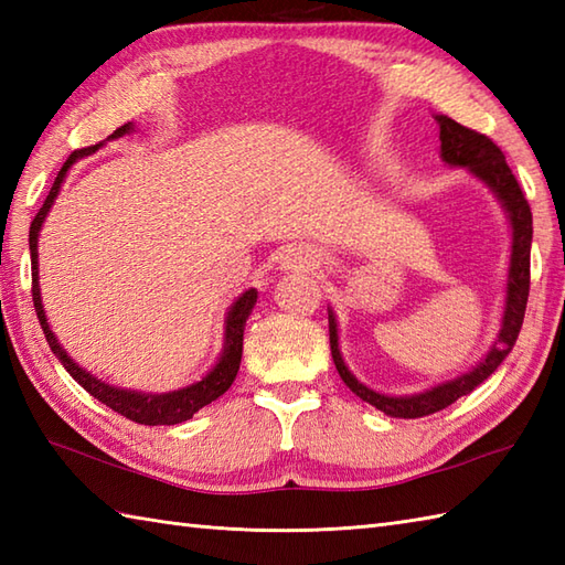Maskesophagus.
I'll list each match as a JSON object with an SVG mask.
<instances>
[{
	"label": "esophagus",
	"mask_w": 565,
	"mask_h": 565,
	"mask_svg": "<svg viewBox=\"0 0 565 565\" xmlns=\"http://www.w3.org/2000/svg\"><path fill=\"white\" fill-rule=\"evenodd\" d=\"M306 264H310V257L306 255V252H301V249H289L281 257V267L284 269H301V267H306Z\"/></svg>",
	"instance_id": "1"
}]
</instances>
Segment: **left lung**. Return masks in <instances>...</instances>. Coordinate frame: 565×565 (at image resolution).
Wrapping results in <instances>:
<instances>
[{
  "instance_id": "8db88e82",
  "label": "left lung",
  "mask_w": 565,
  "mask_h": 565,
  "mask_svg": "<svg viewBox=\"0 0 565 565\" xmlns=\"http://www.w3.org/2000/svg\"><path fill=\"white\" fill-rule=\"evenodd\" d=\"M439 124V140H441V160L451 167H466L473 177L481 179L483 184L493 189V194L500 199L502 209H505L510 227H512V255H510V269H508V296H505V313H502V328L493 350L486 354L481 364H476L468 374L456 376L451 381H444L439 386L415 393V395H383L364 386L356 381L350 369H347L340 340H338V320H334L332 308H328V322H330V350L332 362L338 366L347 388L356 393L364 403L379 407L381 413L391 417H425L431 413H439L444 407L459 401L461 395L471 393L476 386L493 374L502 364L514 342L520 338L526 298H530V249H532V209L526 203L522 189L514 179L512 170L505 162V154L495 146L493 140L483 134L456 124L449 116H435Z\"/></svg>"
}]
</instances>
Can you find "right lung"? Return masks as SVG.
<instances>
[{"mask_svg":"<svg viewBox=\"0 0 565 565\" xmlns=\"http://www.w3.org/2000/svg\"><path fill=\"white\" fill-rule=\"evenodd\" d=\"M130 130H134V124H126L121 128H116L111 138H121V136L130 134ZM99 146H102V142H99ZM99 146L75 150L70 154L67 162L63 164V170L57 172L51 191H47L41 211L35 213V218L31 223L29 249H31V294H33L35 316H39V322H41L47 344H51L53 354L60 359V364L67 369V374L75 379L84 391L92 393L94 398L102 401L104 405H109L114 413L134 419V423H138V425H177V423H184V419L194 417V413H199L203 405H209L215 398H221V395L233 386V381L237 376V369H239V359H243L245 322L252 313V308H255V303H257V291L255 289L245 291L231 306V310H227V316H225V342H223V352H221L218 364H215L201 381L191 383V386H186V388L170 391V393H138V391H128V388H116V386H109V383L99 381L97 376H92L89 371H84L79 364L72 362L67 352L55 340V334H53L51 326H47V320H45L41 289H39V233H41L45 215H47V211H51L53 201H55L57 191H60V184H63V179H65L70 167L75 164V160L84 158V154L97 150Z\"/></svg>","mask_w":565,"mask_h":565,"instance_id":"obj_1","label":"right lung"}]
</instances>
